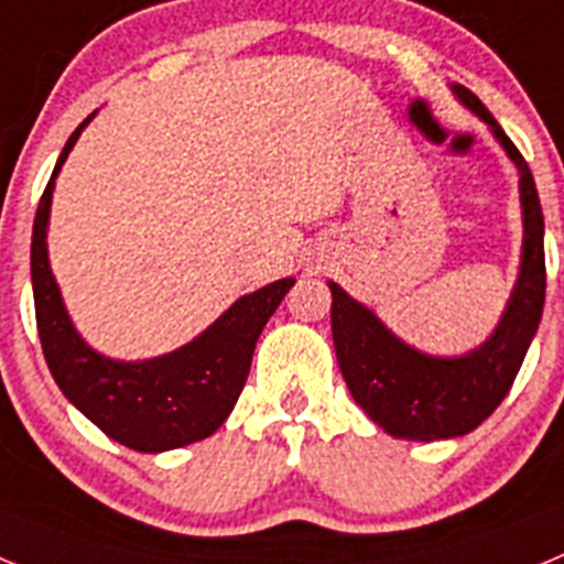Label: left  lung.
I'll return each mask as SVG.
<instances>
[{
  "label": "left lung",
  "instance_id": "1",
  "mask_svg": "<svg viewBox=\"0 0 564 564\" xmlns=\"http://www.w3.org/2000/svg\"><path fill=\"white\" fill-rule=\"evenodd\" d=\"M455 93L491 127L520 169L522 265L495 336L460 358L423 356L330 282L333 344L347 390L383 432L406 441H441L477 430L511 390L545 305V223L534 174L480 98L466 87H455Z\"/></svg>",
  "mask_w": 564,
  "mask_h": 564
}]
</instances>
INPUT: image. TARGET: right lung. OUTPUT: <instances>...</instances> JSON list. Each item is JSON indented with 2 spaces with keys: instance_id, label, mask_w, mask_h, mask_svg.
Here are the masks:
<instances>
[{
  "instance_id": "right-lung-1",
  "label": "right lung",
  "mask_w": 564,
  "mask_h": 564,
  "mask_svg": "<svg viewBox=\"0 0 564 564\" xmlns=\"http://www.w3.org/2000/svg\"><path fill=\"white\" fill-rule=\"evenodd\" d=\"M93 118V115H89ZM89 118L64 143L53 177L44 188L33 220L30 242V273L36 327L47 367L58 390L96 423L104 435L134 452L181 449L186 443L203 441L220 430L246 387L257 338L279 302L291 291L293 279L237 299L203 336L181 350L152 361H112L84 344L67 311L56 279L47 262V217L53 183L76 147L78 134Z\"/></svg>"
}]
</instances>
